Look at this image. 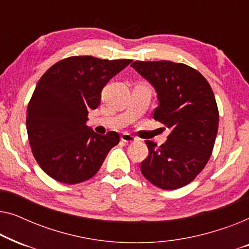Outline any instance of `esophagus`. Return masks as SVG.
Wrapping results in <instances>:
<instances>
[{"label": "esophagus", "mask_w": 249, "mask_h": 249, "mask_svg": "<svg viewBox=\"0 0 249 249\" xmlns=\"http://www.w3.org/2000/svg\"><path fill=\"white\" fill-rule=\"evenodd\" d=\"M121 141L124 142H136V137L134 136L128 134V132H124V134L121 135Z\"/></svg>", "instance_id": "34e87169"}]
</instances>
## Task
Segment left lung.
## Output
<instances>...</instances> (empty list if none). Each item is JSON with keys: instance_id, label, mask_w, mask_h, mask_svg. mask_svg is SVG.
Here are the masks:
<instances>
[{"instance_id": "1", "label": "left lung", "mask_w": 249, "mask_h": 249, "mask_svg": "<svg viewBox=\"0 0 249 249\" xmlns=\"http://www.w3.org/2000/svg\"><path fill=\"white\" fill-rule=\"evenodd\" d=\"M131 67L154 87L159 107L153 118L171 129L160 147L146 141L142 176L161 189L188 185L205 168L219 127L213 90L198 71L171 61H135Z\"/></svg>"}]
</instances>
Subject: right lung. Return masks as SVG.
Segmentation results:
<instances>
[{
    "instance_id": "1",
    "label": "right lung",
    "mask_w": 249,
    "mask_h": 249,
    "mask_svg": "<svg viewBox=\"0 0 249 249\" xmlns=\"http://www.w3.org/2000/svg\"><path fill=\"white\" fill-rule=\"evenodd\" d=\"M131 60L71 56L43 74L27 108V132L34 158L46 175L74 185L96 175L119 144L115 131L98 135L86 125L101 91Z\"/></svg>"
}]
</instances>
